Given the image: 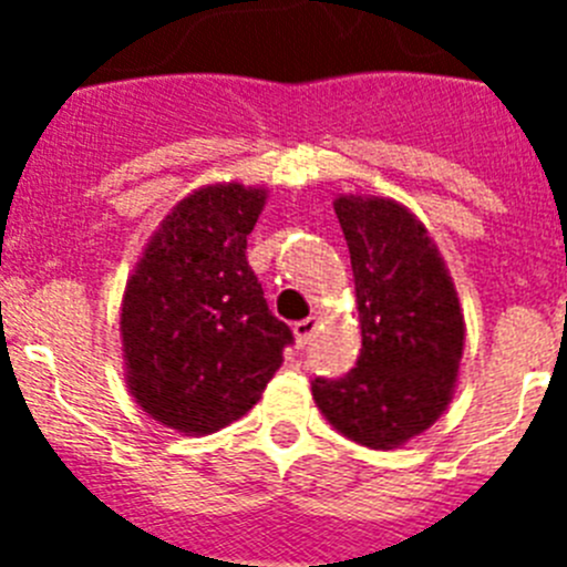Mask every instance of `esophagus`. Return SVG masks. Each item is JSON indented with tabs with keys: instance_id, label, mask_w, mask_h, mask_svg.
<instances>
[{
	"instance_id": "34e87169",
	"label": "esophagus",
	"mask_w": 567,
	"mask_h": 567,
	"mask_svg": "<svg viewBox=\"0 0 567 567\" xmlns=\"http://www.w3.org/2000/svg\"><path fill=\"white\" fill-rule=\"evenodd\" d=\"M315 332H318V318H307V320H298L292 327V334H295V343L303 349V346L309 343V340L315 338Z\"/></svg>"
}]
</instances>
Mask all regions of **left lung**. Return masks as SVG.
<instances>
[{"label": "left lung", "mask_w": 567, "mask_h": 567, "mask_svg": "<svg viewBox=\"0 0 567 567\" xmlns=\"http://www.w3.org/2000/svg\"><path fill=\"white\" fill-rule=\"evenodd\" d=\"M360 323L358 365L315 380L312 398L334 432L392 452L437 423L457 389L465 318L437 244L405 204L338 195Z\"/></svg>", "instance_id": "8db88e82"}]
</instances>
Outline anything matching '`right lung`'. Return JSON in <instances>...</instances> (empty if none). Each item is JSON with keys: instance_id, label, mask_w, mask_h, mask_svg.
Returning <instances> with one entry per match:
<instances>
[{"instance_id": "1", "label": "right lung", "mask_w": 567, "mask_h": 567, "mask_svg": "<svg viewBox=\"0 0 567 567\" xmlns=\"http://www.w3.org/2000/svg\"><path fill=\"white\" fill-rule=\"evenodd\" d=\"M267 187L187 193L150 235L122 295L124 380L155 423L187 437L235 423L284 363L292 332L267 307L247 235Z\"/></svg>"}]
</instances>
